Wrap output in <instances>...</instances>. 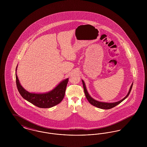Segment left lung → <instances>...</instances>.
<instances>
[{"instance_id": "obj_1", "label": "left lung", "mask_w": 147, "mask_h": 147, "mask_svg": "<svg viewBox=\"0 0 147 147\" xmlns=\"http://www.w3.org/2000/svg\"><path fill=\"white\" fill-rule=\"evenodd\" d=\"M82 83H83V88H84L85 95V96H86V98H87V100H88V101L91 104V105H92L93 106H95V107H97L98 108H100V109H105V110H108V109H112L113 107H114L115 106L119 105V104H120L125 99H126V98H127L128 96V95H129L130 92L131 91V89H132V86H133V83H132V85H131V87H130L129 90L128 91L127 95L123 98H122V100H119V101H117V102H112V103H108V102H104L98 101L97 100L94 99L93 98H91L90 95L89 94L87 90H86V86H85V83H84L83 80H82Z\"/></svg>"}]
</instances>
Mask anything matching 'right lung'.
<instances>
[{"label": "right lung", "mask_w": 147, "mask_h": 147, "mask_svg": "<svg viewBox=\"0 0 147 147\" xmlns=\"http://www.w3.org/2000/svg\"><path fill=\"white\" fill-rule=\"evenodd\" d=\"M17 67L16 68V83L18 90L21 96L30 103L40 108H50L59 104L63 100L68 78L63 80L55 88L48 92L43 94L31 93L26 91L19 82L16 74Z\"/></svg>", "instance_id": "obj_1"}]
</instances>
